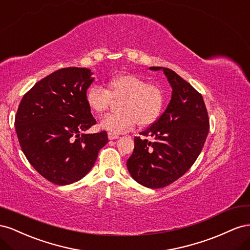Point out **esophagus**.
I'll use <instances>...</instances> for the list:
<instances>
[{
    "label": "esophagus",
    "instance_id": "esophagus-1",
    "mask_svg": "<svg viewBox=\"0 0 250 250\" xmlns=\"http://www.w3.org/2000/svg\"><path fill=\"white\" fill-rule=\"evenodd\" d=\"M108 138L110 140H114V139H118L119 136H118V135H116V134H114V133H108Z\"/></svg>",
    "mask_w": 250,
    "mask_h": 250
}]
</instances>
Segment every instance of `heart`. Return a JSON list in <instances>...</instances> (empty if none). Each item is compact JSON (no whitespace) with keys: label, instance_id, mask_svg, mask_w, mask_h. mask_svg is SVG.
<instances>
[{"label":"heart","instance_id":"obj_1","mask_svg":"<svg viewBox=\"0 0 250 250\" xmlns=\"http://www.w3.org/2000/svg\"><path fill=\"white\" fill-rule=\"evenodd\" d=\"M112 99H120V112L105 115L99 125L114 134L125 133L137 124L141 127L151 125L158 118L163 104L162 91L133 74L113 77L108 83V90L93 84L85 92V103L97 114L106 111Z\"/></svg>","mask_w":250,"mask_h":250}]
</instances>
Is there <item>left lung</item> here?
I'll list each match as a JSON object with an SVG mask.
<instances>
[{
    "label": "left lung",
    "mask_w": 250,
    "mask_h": 250,
    "mask_svg": "<svg viewBox=\"0 0 250 250\" xmlns=\"http://www.w3.org/2000/svg\"><path fill=\"white\" fill-rule=\"evenodd\" d=\"M162 70L172 87L167 108L158 120L141 133L153 141L134 138V152L126 167L135 181L160 188L183 176L201 153L209 130L208 110L202 95L173 70Z\"/></svg>",
    "instance_id": "8db88e82"
}]
</instances>
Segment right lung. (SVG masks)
I'll list each match as a JSON object with an SVG mask.
<instances>
[{
    "label": "right lung",
    "instance_id": "right-lung-1",
    "mask_svg": "<svg viewBox=\"0 0 250 250\" xmlns=\"http://www.w3.org/2000/svg\"><path fill=\"white\" fill-rule=\"evenodd\" d=\"M92 74L87 68L60 69L35 83L19 105L20 146L37 172L54 184L81 180L108 144L105 131L84 133L96 124L85 103Z\"/></svg>",
    "mask_w": 250,
    "mask_h": 250
}]
</instances>
